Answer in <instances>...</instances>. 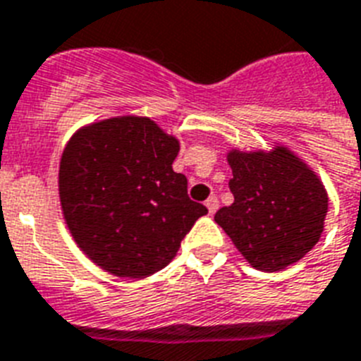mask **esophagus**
Returning a JSON list of instances; mask_svg holds the SVG:
<instances>
[{
    "mask_svg": "<svg viewBox=\"0 0 361 361\" xmlns=\"http://www.w3.org/2000/svg\"><path fill=\"white\" fill-rule=\"evenodd\" d=\"M206 208H208V212L212 215L217 212V208H219V200H217V197H209L208 200H206Z\"/></svg>",
    "mask_w": 361,
    "mask_h": 361,
    "instance_id": "esophagus-1",
    "label": "esophagus"
}]
</instances>
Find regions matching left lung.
<instances>
[{
  "label": "left lung",
  "instance_id": "left-lung-1",
  "mask_svg": "<svg viewBox=\"0 0 361 361\" xmlns=\"http://www.w3.org/2000/svg\"><path fill=\"white\" fill-rule=\"evenodd\" d=\"M234 202L215 214L241 257L260 271L302 260L324 231L328 192L317 172L286 146L226 153Z\"/></svg>",
  "mask_w": 361,
  "mask_h": 361
}]
</instances>
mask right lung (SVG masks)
Wrapping results in <instances>:
<instances>
[{
  "instance_id": "add662e5",
  "label": "right lung",
  "mask_w": 361,
  "mask_h": 361,
  "mask_svg": "<svg viewBox=\"0 0 361 361\" xmlns=\"http://www.w3.org/2000/svg\"><path fill=\"white\" fill-rule=\"evenodd\" d=\"M180 140L144 116L93 121L59 161V202L80 251L116 277L142 279L176 257L206 206L172 170Z\"/></svg>"
}]
</instances>
